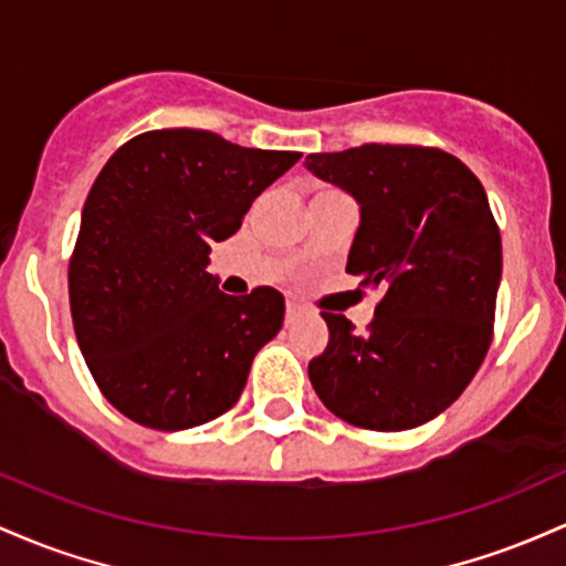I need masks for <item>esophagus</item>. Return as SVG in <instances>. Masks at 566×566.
<instances>
[{"label":"esophagus","mask_w":566,"mask_h":566,"mask_svg":"<svg viewBox=\"0 0 566 566\" xmlns=\"http://www.w3.org/2000/svg\"><path fill=\"white\" fill-rule=\"evenodd\" d=\"M302 313V307H300V304H294V302H289V304H285V321H294V317L296 315H300Z\"/></svg>","instance_id":"esophagus-1"}]
</instances>
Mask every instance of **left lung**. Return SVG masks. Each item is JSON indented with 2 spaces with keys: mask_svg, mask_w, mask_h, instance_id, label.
I'll use <instances>...</instances> for the list:
<instances>
[{
  "mask_svg": "<svg viewBox=\"0 0 566 566\" xmlns=\"http://www.w3.org/2000/svg\"><path fill=\"white\" fill-rule=\"evenodd\" d=\"M304 165L358 202L347 272L385 294L368 334L321 313L332 339L310 360V382L358 428L430 422L471 385L492 342L503 243L484 187L428 146L364 144Z\"/></svg>",
  "mask_w": 566,
  "mask_h": 566,
  "instance_id": "obj_1",
  "label": "left lung"
}]
</instances>
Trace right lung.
<instances>
[{
  "label": "right lung",
  "mask_w": 566,
  "mask_h": 566,
  "mask_svg": "<svg viewBox=\"0 0 566 566\" xmlns=\"http://www.w3.org/2000/svg\"><path fill=\"white\" fill-rule=\"evenodd\" d=\"M300 157L174 128L130 138L104 165L82 208L69 304L93 379L128 420L187 430L238 403L285 302L270 285L224 294L208 256Z\"/></svg>",
  "instance_id": "1"
}]
</instances>
